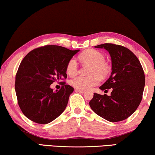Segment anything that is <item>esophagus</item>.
I'll use <instances>...</instances> for the list:
<instances>
[{"label":"esophagus","instance_id":"esophagus-1","mask_svg":"<svg viewBox=\"0 0 155 155\" xmlns=\"http://www.w3.org/2000/svg\"><path fill=\"white\" fill-rule=\"evenodd\" d=\"M75 92H80V93H85V91H83V90H79V89H76Z\"/></svg>","mask_w":155,"mask_h":155}]
</instances>
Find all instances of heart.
Listing matches in <instances>:
<instances>
[{"mask_svg":"<svg viewBox=\"0 0 155 155\" xmlns=\"http://www.w3.org/2000/svg\"><path fill=\"white\" fill-rule=\"evenodd\" d=\"M80 61L84 64H91L88 77L79 76L70 81L71 86L79 90H87L97 85L100 82L101 77H105L109 72L110 68L105 62L103 54L94 49L85 50L79 55ZM67 74L73 77L77 74L78 64L75 58H71L67 64Z\"/></svg>","mask_w":155,"mask_h":155,"instance_id":"b5f03b06","label":"heart"}]
</instances>
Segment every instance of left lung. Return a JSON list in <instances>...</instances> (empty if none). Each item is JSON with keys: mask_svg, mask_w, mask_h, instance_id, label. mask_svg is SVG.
I'll return each instance as SVG.
<instances>
[{"mask_svg": "<svg viewBox=\"0 0 155 155\" xmlns=\"http://www.w3.org/2000/svg\"><path fill=\"white\" fill-rule=\"evenodd\" d=\"M94 47L104 48L110 55L111 74L100 89L107 91L112 88V92L109 96L94 93L90 107L108 121L124 120L135 112L141 101L145 83L143 70L127 48L108 43Z\"/></svg>", "mask_w": 155, "mask_h": 155, "instance_id": "8db88e82", "label": "left lung"}]
</instances>
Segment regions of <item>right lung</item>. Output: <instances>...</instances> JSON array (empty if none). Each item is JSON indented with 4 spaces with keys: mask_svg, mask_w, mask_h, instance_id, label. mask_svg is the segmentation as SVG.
<instances>
[{
    "mask_svg": "<svg viewBox=\"0 0 155 155\" xmlns=\"http://www.w3.org/2000/svg\"><path fill=\"white\" fill-rule=\"evenodd\" d=\"M79 51L47 45L24 57L16 75L15 91L18 106L29 120L47 124L64 111L74 88L63 82L61 89L54 92L50 85L67 78V64Z\"/></svg>",
    "mask_w": 155,
    "mask_h": 155,
    "instance_id": "add662e5",
    "label": "right lung"
}]
</instances>
